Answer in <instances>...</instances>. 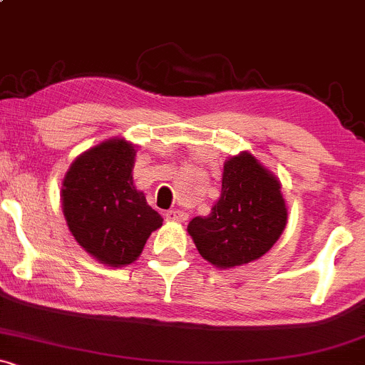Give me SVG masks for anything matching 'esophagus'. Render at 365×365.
<instances>
[{
    "label": "esophagus",
    "mask_w": 365,
    "mask_h": 365,
    "mask_svg": "<svg viewBox=\"0 0 365 365\" xmlns=\"http://www.w3.org/2000/svg\"><path fill=\"white\" fill-rule=\"evenodd\" d=\"M187 217H189V215L176 208L170 210V212H166V215H164V218H166L168 222H185Z\"/></svg>",
    "instance_id": "obj_1"
}]
</instances>
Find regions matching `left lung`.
<instances>
[{
  "instance_id": "left-lung-1",
  "label": "left lung",
  "mask_w": 365,
  "mask_h": 365,
  "mask_svg": "<svg viewBox=\"0 0 365 365\" xmlns=\"http://www.w3.org/2000/svg\"><path fill=\"white\" fill-rule=\"evenodd\" d=\"M287 225L278 178L252 153L224 164L220 199L208 217L190 220L189 231L202 259L220 269L243 266L273 248Z\"/></svg>"
}]
</instances>
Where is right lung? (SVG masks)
<instances>
[{
    "mask_svg": "<svg viewBox=\"0 0 365 365\" xmlns=\"http://www.w3.org/2000/svg\"><path fill=\"white\" fill-rule=\"evenodd\" d=\"M136 147L112 138L76 157L61 189L63 213L76 243L96 260L128 266L143 252L163 217L134 187Z\"/></svg>",
    "mask_w": 365,
    "mask_h": 365,
    "instance_id": "obj_1",
    "label": "right lung"
}]
</instances>
